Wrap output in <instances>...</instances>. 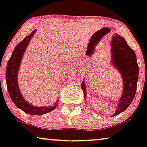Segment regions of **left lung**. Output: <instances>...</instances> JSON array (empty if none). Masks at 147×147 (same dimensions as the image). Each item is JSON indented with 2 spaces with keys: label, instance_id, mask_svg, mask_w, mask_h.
Segmentation results:
<instances>
[{
  "label": "left lung",
  "instance_id": "8db88e82",
  "mask_svg": "<svg viewBox=\"0 0 147 147\" xmlns=\"http://www.w3.org/2000/svg\"><path fill=\"white\" fill-rule=\"evenodd\" d=\"M112 64L120 72L123 79V92L119 101L118 107L112 116L119 115L129 107L134 99L137 89V82L139 68L136 53L129 46L123 37L115 34L111 41ZM81 88L84 91V96L86 97L84 82H82Z\"/></svg>",
  "mask_w": 147,
  "mask_h": 147
}]
</instances>
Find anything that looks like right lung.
<instances>
[{
    "mask_svg": "<svg viewBox=\"0 0 147 147\" xmlns=\"http://www.w3.org/2000/svg\"><path fill=\"white\" fill-rule=\"evenodd\" d=\"M36 31V30H34L30 35L27 36L23 41L16 45L7 64L5 78L9 95L11 100L18 109H21L25 113L30 115H43L54 110L58 104L59 100H57L55 102V105L52 106L36 107V106L31 105L25 101L24 97L21 95L18 88L17 82L18 71L19 69L20 63L21 62V59L23 56L25 49L28 45V43H30V40L32 38Z\"/></svg>",
    "mask_w": 147,
    "mask_h": 147,
    "instance_id": "1",
    "label": "right lung"
}]
</instances>
